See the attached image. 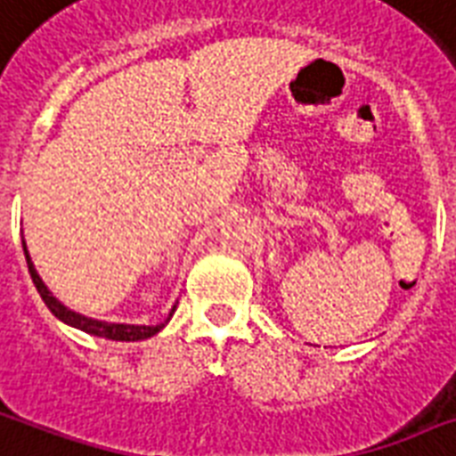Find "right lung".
I'll use <instances>...</instances> for the list:
<instances>
[{"label":"right lung","mask_w":456,"mask_h":456,"mask_svg":"<svg viewBox=\"0 0 456 456\" xmlns=\"http://www.w3.org/2000/svg\"><path fill=\"white\" fill-rule=\"evenodd\" d=\"M23 253H26V263H28V273L33 277V284L37 294L43 297L45 305L54 313V318H59L66 325H71L76 330H83V332H88L93 337H104V339H114V342H138V339H148V337L158 335L159 330L165 328L167 321L172 318V313L176 305H172V311L167 315L165 322H159V325H126V322H107V321H95V318H88V315H81V313L71 311V308H66L61 301H59L50 289H47V284L43 282V277L37 274L35 270L33 260H30V253L26 248V241H23Z\"/></svg>","instance_id":"right-lung-1"}]
</instances>
